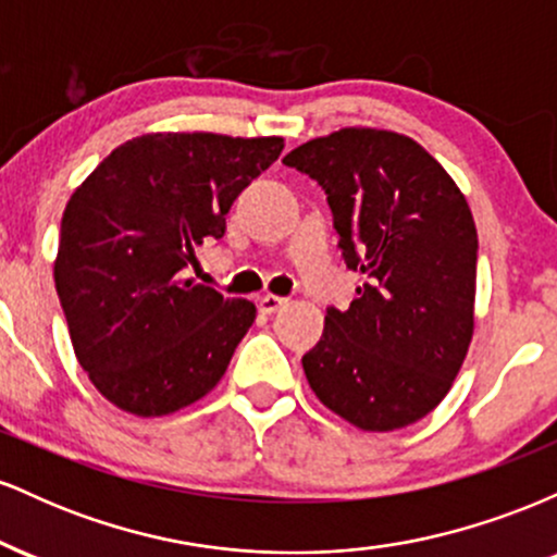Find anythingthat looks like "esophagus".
<instances>
[{
	"mask_svg": "<svg viewBox=\"0 0 557 557\" xmlns=\"http://www.w3.org/2000/svg\"><path fill=\"white\" fill-rule=\"evenodd\" d=\"M285 304H287V298H283V296H272V293H267V296H261V298L257 300V306H259L261 314H274V311L283 309Z\"/></svg>",
	"mask_w": 557,
	"mask_h": 557,
	"instance_id": "obj_1",
	"label": "esophagus"
}]
</instances>
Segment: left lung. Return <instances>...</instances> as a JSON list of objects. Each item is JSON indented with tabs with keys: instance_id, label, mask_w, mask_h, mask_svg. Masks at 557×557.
<instances>
[{
	"instance_id": "obj_1",
	"label": "left lung",
	"mask_w": 557,
	"mask_h": 557,
	"mask_svg": "<svg viewBox=\"0 0 557 557\" xmlns=\"http://www.w3.org/2000/svg\"><path fill=\"white\" fill-rule=\"evenodd\" d=\"M324 190L348 270L367 277L304 356L317 398L367 432L413 424L445 398L474 332L476 227L417 140L345 127L283 159Z\"/></svg>"
}]
</instances>
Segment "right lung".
<instances>
[{"instance_id":"right-lung-1","label":"right lung","mask_w":557,"mask_h":557,"mask_svg":"<svg viewBox=\"0 0 557 557\" xmlns=\"http://www.w3.org/2000/svg\"><path fill=\"white\" fill-rule=\"evenodd\" d=\"M283 138L151 133L127 140L70 196L54 285L83 372L136 417L190 406L225 374L257 319L246 298L190 283L203 243L283 151Z\"/></svg>"}]
</instances>
